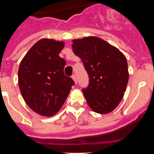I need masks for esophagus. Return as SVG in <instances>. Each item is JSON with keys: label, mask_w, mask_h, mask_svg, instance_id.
Returning a JSON list of instances; mask_svg holds the SVG:
<instances>
[{"label": "esophagus", "mask_w": 154, "mask_h": 154, "mask_svg": "<svg viewBox=\"0 0 154 154\" xmlns=\"http://www.w3.org/2000/svg\"><path fill=\"white\" fill-rule=\"evenodd\" d=\"M72 80L74 81L75 84H77V77H76V75H72Z\"/></svg>", "instance_id": "obj_1"}]
</instances>
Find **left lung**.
<instances>
[{"label": "left lung", "mask_w": 154, "mask_h": 154, "mask_svg": "<svg viewBox=\"0 0 154 154\" xmlns=\"http://www.w3.org/2000/svg\"><path fill=\"white\" fill-rule=\"evenodd\" d=\"M72 48L89 74V85L82 89L89 106L101 114L112 112L123 98L129 81L125 55L97 37L72 40Z\"/></svg>", "instance_id": "left-lung-1"}]
</instances>
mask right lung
<instances>
[{"mask_svg":"<svg viewBox=\"0 0 154 154\" xmlns=\"http://www.w3.org/2000/svg\"><path fill=\"white\" fill-rule=\"evenodd\" d=\"M63 42L44 38L36 42L20 61L18 83L29 107L51 117L60 110L74 82L64 74L65 60L59 57Z\"/></svg>","mask_w":154,"mask_h":154,"instance_id":"obj_1","label":"right lung"}]
</instances>
